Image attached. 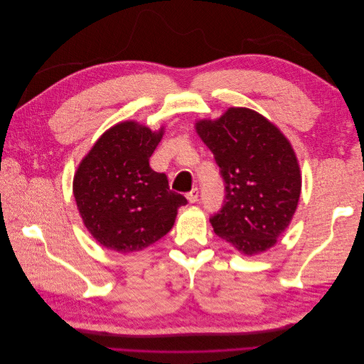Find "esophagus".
<instances>
[{"label":"esophagus","instance_id":"34e87169","mask_svg":"<svg viewBox=\"0 0 364 364\" xmlns=\"http://www.w3.org/2000/svg\"><path fill=\"white\" fill-rule=\"evenodd\" d=\"M186 199H188L190 203H196L197 199H199V190L193 188L190 193H186Z\"/></svg>","mask_w":364,"mask_h":364}]
</instances>
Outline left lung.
I'll return each mask as SVG.
<instances>
[{
    "label": "left lung",
    "mask_w": 364,
    "mask_h": 364,
    "mask_svg": "<svg viewBox=\"0 0 364 364\" xmlns=\"http://www.w3.org/2000/svg\"><path fill=\"white\" fill-rule=\"evenodd\" d=\"M225 182L214 232L245 255L270 249L291 222L301 171L289 139L258 112L230 107L215 121L196 123Z\"/></svg>",
    "instance_id": "obj_1"
}]
</instances>
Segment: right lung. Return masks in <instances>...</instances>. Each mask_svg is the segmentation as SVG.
<instances>
[{
  "label": "right lung",
  "instance_id": "1",
  "mask_svg": "<svg viewBox=\"0 0 364 364\" xmlns=\"http://www.w3.org/2000/svg\"><path fill=\"white\" fill-rule=\"evenodd\" d=\"M135 121L98 138L74 176V197L86 229L106 249L129 253L167 235L186 202L149 159L162 138Z\"/></svg>",
  "mask_w": 364,
  "mask_h": 364
}]
</instances>
